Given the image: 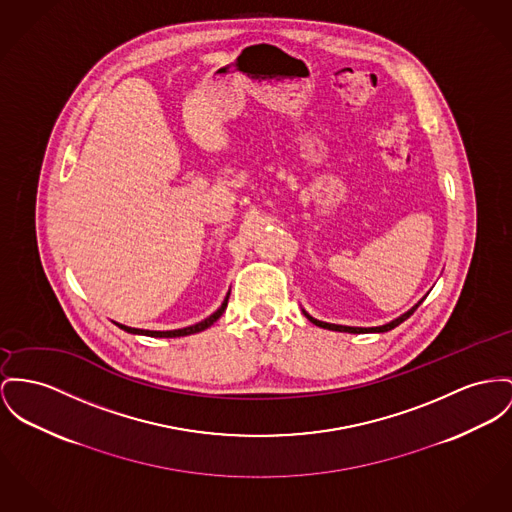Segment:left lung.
<instances>
[{
	"instance_id": "8db88e82",
	"label": "left lung",
	"mask_w": 512,
	"mask_h": 512,
	"mask_svg": "<svg viewBox=\"0 0 512 512\" xmlns=\"http://www.w3.org/2000/svg\"><path fill=\"white\" fill-rule=\"evenodd\" d=\"M423 303V299L415 305L413 308H409L406 314H402L400 318H396V320H392V322H388V324H384V326H376V328H353V326H338V324H328V322H320V320H316V318H312V316H308L307 312H305V316H307L308 320L312 322V324H316V326H320V328H326V330H334V332H349V334H367V332H388V330H392V328H396V326H400L404 320H408L409 316L417 310V307Z\"/></svg>"
}]
</instances>
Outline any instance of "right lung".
Masks as SVG:
<instances>
[{
	"label": "right lung",
	"mask_w": 512,
	"mask_h": 512,
	"mask_svg": "<svg viewBox=\"0 0 512 512\" xmlns=\"http://www.w3.org/2000/svg\"><path fill=\"white\" fill-rule=\"evenodd\" d=\"M227 303H229V295L225 297V301H223V305L217 308L209 318H205L202 322H198V324H194V326H188V328H180V330H169V332H151V330H139V328H128V326H122V324H118L122 330H126V332H130V334H141V336H151V338H180V336H190V334H198V332H202L205 328H209L213 322H217L219 320V316L225 312V308H227Z\"/></svg>",
	"instance_id": "obj_1"
}]
</instances>
